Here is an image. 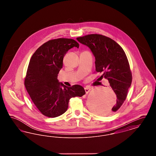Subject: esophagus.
<instances>
[{"label":"esophagus","instance_id":"34e87169","mask_svg":"<svg viewBox=\"0 0 156 156\" xmlns=\"http://www.w3.org/2000/svg\"><path fill=\"white\" fill-rule=\"evenodd\" d=\"M85 93L86 94H88L89 92V91L91 90V88L89 87H86L85 88Z\"/></svg>","mask_w":156,"mask_h":156}]
</instances>
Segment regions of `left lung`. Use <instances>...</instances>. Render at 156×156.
<instances>
[{"mask_svg": "<svg viewBox=\"0 0 156 156\" xmlns=\"http://www.w3.org/2000/svg\"><path fill=\"white\" fill-rule=\"evenodd\" d=\"M76 40L88 47L95 58L96 71L103 73L101 78L108 80L116 95V104L112 109L116 112L126 99L128 89L130 87L132 76L126 54L116 42L101 34H89L78 37ZM99 115H108L99 105L92 107Z\"/></svg>", "mask_w": 156, "mask_h": 156, "instance_id": "8db88e82", "label": "left lung"}]
</instances>
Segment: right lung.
Instances as JSON below:
<instances>
[{"label": "right lung", "mask_w": 156, "mask_h": 156, "mask_svg": "<svg viewBox=\"0 0 156 156\" xmlns=\"http://www.w3.org/2000/svg\"><path fill=\"white\" fill-rule=\"evenodd\" d=\"M79 44L73 39L51 40L41 45L32 55L24 85L37 109L45 116L55 118L67 111L71 98L85 94L79 85L71 87L57 79L67 51Z\"/></svg>", "instance_id": "1"}]
</instances>
